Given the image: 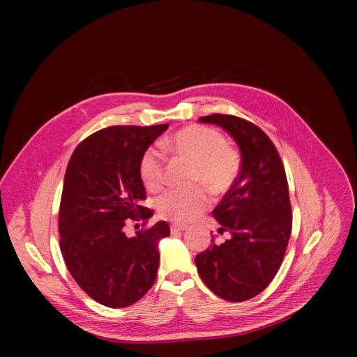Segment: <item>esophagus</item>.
<instances>
[{"label":"esophagus","mask_w":357,"mask_h":357,"mask_svg":"<svg viewBox=\"0 0 357 357\" xmlns=\"http://www.w3.org/2000/svg\"><path fill=\"white\" fill-rule=\"evenodd\" d=\"M188 228L186 225H181V223H172L171 225V232H178V231H185Z\"/></svg>","instance_id":"obj_1"}]
</instances>
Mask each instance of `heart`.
<instances>
[{
	"instance_id": "heart-1",
	"label": "heart",
	"mask_w": 357,
	"mask_h": 357,
	"mask_svg": "<svg viewBox=\"0 0 357 357\" xmlns=\"http://www.w3.org/2000/svg\"><path fill=\"white\" fill-rule=\"evenodd\" d=\"M164 147L176 156L192 162L190 181L204 185L214 195L228 192L240 174L241 158L225 143L223 135L213 128L190 125L164 142ZM138 174L149 190H156L165 178V156L156 147H149L139 158ZM202 186L172 188L155 201L159 215L177 222L192 220L207 207L208 192Z\"/></svg>"
}]
</instances>
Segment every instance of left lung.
Wrapping results in <instances>:
<instances>
[{
	"mask_svg": "<svg viewBox=\"0 0 357 357\" xmlns=\"http://www.w3.org/2000/svg\"><path fill=\"white\" fill-rule=\"evenodd\" d=\"M202 123L222 126L241 150V168L214 219L231 238L195 257L202 282L222 299H252L273 282L291 232L289 185L282 159L269 137L255 123L231 114H210Z\"/></svg>",
	"mask_w": 357,
	"mask_h": 357,
	"instance_id": "left-lung-1",
	"label": "left lung"
}]
</instances>
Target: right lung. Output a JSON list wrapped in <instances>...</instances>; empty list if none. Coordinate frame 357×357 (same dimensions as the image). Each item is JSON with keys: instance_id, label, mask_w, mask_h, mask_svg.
Masks as SVG:
<instances>
[{"instance_id": "right-lung-1", "label": "right lung", "mask_w": 357, "mask_h": 357, "mask_svg": "<svg viewBox=\"0 0 357 357\" xmlns=\"http://www.w3.org/2000/svg\"><path fill=\"white\" fill-rule=\"evenodd\" d=\"M168 123L109 126L75 147L63 180L59 207L61 252L73 278L93 301L125 308L153 286L159 240L167 222L125 234L128 220H146V189L138 162Z\"/></svg>"}]
</instances>
